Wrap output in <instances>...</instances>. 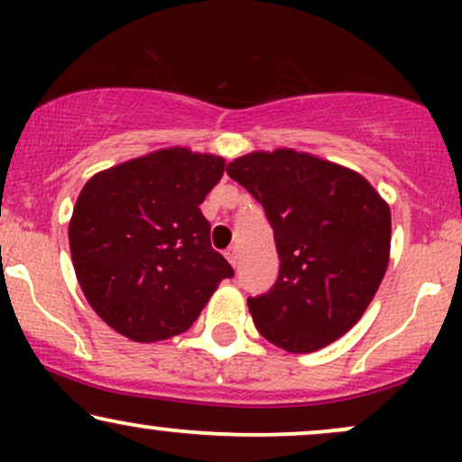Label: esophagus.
Listing matches in <instances>:
<instances>
[{"label":"esophagus","mask_w":462,"mask_h":462,"mask_svg":"<svg viewBox=\"0 0 462 462\" xmlns=\"http://www.w3.org/2000/svg\"><path fill=\"white\" fill-rule=\"evenodd\" d=\"M226 258H227V263L232 264V267H236V264H238V249H236V247H230V249H227V252H226Z\"/></svg>","instance_id":"1"}]
</instances>
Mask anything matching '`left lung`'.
Returning a JSON list of instances; mask_svg holds the SVG:
<instances>
[{
    "label": "left lung",
    "instance_id": "obj_1",
    "mask_svg": "<svg viewBox=\"0 0 462 462\" xmlns=\"http://www.w3.org/2000/svg\"><path fill=\"white\" fill-rule=\"evenodd\" d=\"M227 176L263 204L280 256L275 284L247 298L258 332L293 354L330 346L383 282L389 204L360 173L295 150L252 152Z\"/></svg>",
    "mask_w": 462,
    "mask_h": 462
}]
</instances>
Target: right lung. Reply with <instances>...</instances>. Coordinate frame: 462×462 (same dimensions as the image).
Wrapping results in <instances>:
<instances>
[{"mask_svg":"<svg viewBox=\"0 0 462 462\" xmlns=\"http://www.w3.org/2000/svg\"><path fill=\"white\" fill-rule=\"evenodd\" d=\"M224 169L221 156L169 147L84 184L69 247L84 298L113 330L136 343L187 332L235 275L199 210Z\"/></svg>","mask_w":462,"mask_h":462,"instance_id":"add662e5","label":"right lung"}]
</instances>
